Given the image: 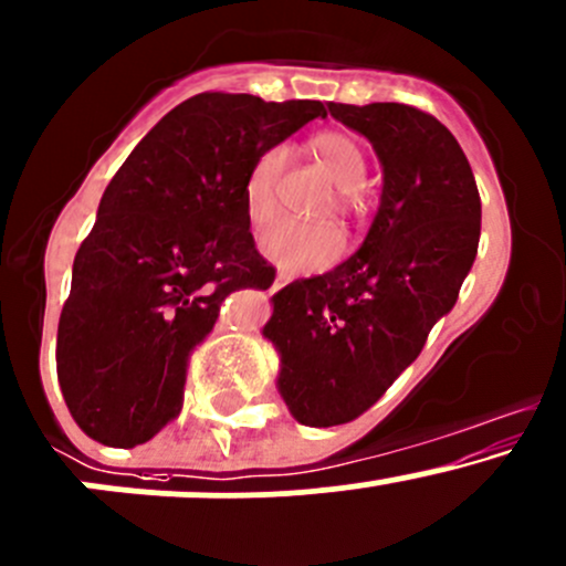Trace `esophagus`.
<instances>
[{
    "mask_svg": "<svg viewBox=\"0 0 566 566\" xmlns=\"http://www.w3.org/2000/svg\"><path fill=\"white\" fill-rule=\"evenodd\" d=\"M287 273H279V276H276V282H273V287H284V284H287Z\"/></svg>",
    "mask_w": 566,
    "mask_h": 566,
    "instance_id": "obj_1",
    "label": "esophagus"
}]
</instances>
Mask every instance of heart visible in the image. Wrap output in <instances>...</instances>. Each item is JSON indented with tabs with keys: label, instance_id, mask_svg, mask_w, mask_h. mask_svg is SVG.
<instances>
[{
	"label": "heart",
	"instance_id": "1",
	"mask_svg": "<svg viewBox=\"0 0 566 566\" xmlns=\"http://www.w3.org/2000/svg\"><path fill=\"white\" fill-rule=\"evenodd\" d=\"M317 163L336 184V211L347 213L353 208V192H358L366 165L363 154L349 135L344 133H319L308 143ZM284 165H287V148L268 146L249 165L243 178V208L252 224H268L279 211V181H282ZM260 249L273 265L287 273H312L323 271L342 258L344 241L331 224H298L276 222L260 235Z\"/></svg>",
	"mask_w": 566,
	"mask_h": 566
}]
</instances>
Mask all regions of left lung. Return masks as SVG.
I'll return each instance as SVG.
<instances>
[{
    "label": "left lung",
    "instance_id": "left-lung-1",
    "mask_svg": "<svg viewBox=\"0 0 566 566\" xmlns=\"http://www.w3.org/2000/svg\"><path fill=\"white\" fill-rule=\"evenodd\" d=\"M382 165V195L360 249L323 276L271 298L263 336L282 368L276 388L303 426L366 412L455 306L480 243V192L442 122L412 105L328 103Z\"/></svg>",
    "mask_w": 566,
    "mask_h": 566
}]
</instances>
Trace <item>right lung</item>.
<instances>
[{
	"label": "right lung",
	"mask_w": 566,
	"mask_h": 566,
	"mask_svg": "<svg viewBox=\"0 0 566 566\" xmlns=\"http://www.w3.org/2000/svg\"><path fill=\"white\" fill-rule=\"evenodd\" d=\"M319 99L206 92L176 105L111 178L73 263L56 368L70 415L97 442L135 448L181 412L187 358L235 290H268L243 178Z\"/></svg>",
	"instance_id": "add662e5"
}]
</instances>
